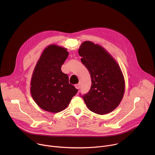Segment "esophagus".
I'll return each mask as SVG.
<instances>
[{
    "mask_svg": "<svg viewBox=\"0 0 155 155\" xmlns=\"http://www.w3.org/2000/svg\"><path fill=\"white\" fill-rule=\"evenodd\" d=\"M75 87L77 88V89H78V90H79L80 89V83H78V84H76L75 85Z\"/></svg>",
    "mask_w": 155,
    "mask_h": 155,
    "instance_id": "obj_1",
    "label": "esophagus"
}]
</instances>
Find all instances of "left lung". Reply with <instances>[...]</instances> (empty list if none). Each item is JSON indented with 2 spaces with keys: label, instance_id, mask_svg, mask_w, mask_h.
<instances>
[{
  "label": "left lung",
  "instance_id": "obj_1",
  "mask_svg": "<svg viewBox=\"0 0 155 155\" xmlns=\"http://www.w3.org/2000/svg\"><path fill=\"white\" fill-rule=\"evenodd\" d=\"M78 53L91 78L90 90L82 96L86 106L99 115L112 112L120 104L125 89L118 64L104 48L90 41L81 44Z\"/></svg>",
  "mask_w": 155,
  "mask_h": 155
}]
</instances>
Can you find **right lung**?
<instances>
[{
	"mask_svg": "<svg viewBox=\"0 0 155 155\" xmlns=\"http://www.w3.org/2000/svg\"><path fill=\"white\" fill-rule=\"evenodd\" d=\"M68 55L66 48L50 45L43 50L36 64L31 81V94L38 106L45 111H62L78 92L69 83L68 75L61 71Z\"/></svg>",
	"mask_w": 155,
	"mask_h": 155,
	"instance_id": "right-lung-1",
	"label": "right lung"
}]
</instances>
